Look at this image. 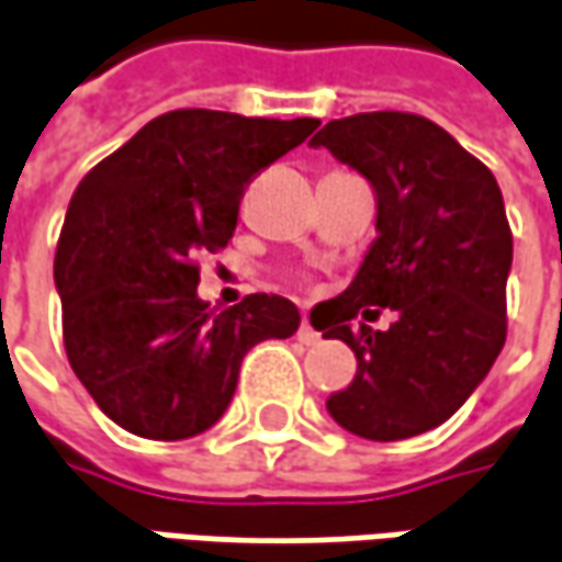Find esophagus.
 Here are the masks:
<instances>
[{
	"label": "esophagus",
	"instance_id": "esophagus-1",
	"mask_svg": "<svg viewBox=\"0 0 562 562\" xmlns=\"http://www.w3.org/2000/svg\"><path fill=\"white\" fill-rule=\"evenodd\" d=\"M297 341H301V345H307V347L319 345V331L313 329L311 323H301V329H297Z\"/></svg>",
	"mask_w": 562,
	"mask_h": 562
}]
</instances>
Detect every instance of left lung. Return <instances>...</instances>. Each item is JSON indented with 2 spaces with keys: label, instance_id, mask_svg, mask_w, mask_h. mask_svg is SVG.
<instances>
[{
  "label": "left lung",
  "instance_id": "obj_1",
  "mask_svg": "<svg viewBox=\"0 0 562 562\" xmlns=\"http://www.w3.org/2000/svg\"><path fill=\"white\" fill-rule=\"evenodd\" d=\"M357 169L378 200V239L345 292L313 313L357 353V375L331 393L338 425L391 442L452 418L507 338L514 236L498 181L437 122L378 110L331 120L311 140ZM391 306L397 323L369 330L359 315ZM311 313V319H313Z\"/></svg>",
  "mask_w": 562,
  "mask_h": 562
}]
</instances>
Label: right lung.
<instances>
[{
  "label": "right lung",
  "mask_w": 562,
  "mask_h": 562,
  "mask_svg": "<svg viewBox=\"0 0 562 562\" xmlns=\"http://www.w3.org/2000/svg\"><path fill=\"white\" fill-rule=\"evenodd\" d=\"M319 120L171 110L79 181L55 251L64 347L106 418L147 440H187L231 406L239 362L295 335L280 295L209 311L200 251L231 243L251 178Z\"/></svg>",
  "instance_id": "1"
}]
</instances>
